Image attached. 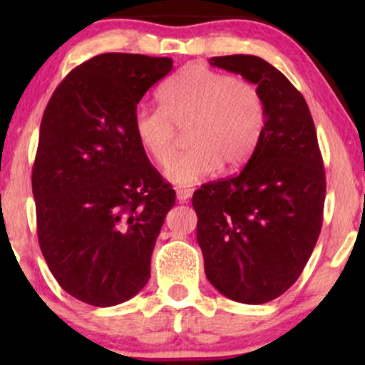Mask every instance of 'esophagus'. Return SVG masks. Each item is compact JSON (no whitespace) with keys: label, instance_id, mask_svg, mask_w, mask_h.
I'll list each match as a JSON object with an SVG mask.
<instances>
[{"label":"esophagus","instance_id":"esophagus-1","mask_svg":"<svg viewBox=\"0 0 365 365\" xmlns=\"http://www.w3.org/2000/svg\"><path fill=\"white\" fill-rule=\"evenodd\" d=\"M192 196V191L191 189H178L176 191V197L179 202H187L189 199Z\"/></svg>","mask_w":365,"mask_h":365}]
</instances>
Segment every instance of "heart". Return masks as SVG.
<instances>
[{"mask_svg": "<svg viewBox=\"0 0 365 365\" xmlns=\"http://www.w3.org/2000/svg\"><path fill=\"white\" fill-rule=\"evenodd\" d=\"M161 106H139L133 133L153 161L164 164L176 148V128L191 144L164 169L168 181L189 186L219 168H241L264 129V101L251 81L191 64L159 89Z\"/></svg>", "mask_w": 365, "mask_h": 365, "instance_id": "b5f03b06", "label": "heart"}]
</instances>
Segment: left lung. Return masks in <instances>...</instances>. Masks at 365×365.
<instances>
[{
  "instance_id": "left-lung-1",
  "label": "left lung",
  "mask_w": 365,
  "mask_h": 365,
  "mask_svg": "<svg viewBox=\"0 0 365 365\" xmlns=\"http://www.w3.org/2000/svg\"><path fill=\"white\" fill-rule=\"evenodd\" d=\"M209 64L256 84L264 129L237 176L194 192L204 271L222 296L264 304L297 281L321 234L326 173L316 128L302 94L262 58L232 54Z\"/></svg>"
}]
</instances>
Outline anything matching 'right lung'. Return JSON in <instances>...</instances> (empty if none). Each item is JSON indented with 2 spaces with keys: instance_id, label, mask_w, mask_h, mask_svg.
<instances>
[{
  "instance_id": "obj_1",
  "label": "right lung",
  "mask_w": 365,
  "mask_h": 365,
  "mask_svg": "<svg viewBox=\"0 0 365 365\" xmlns=\"http://www.w3.org/2000/svg\"><path fill=\"white\" fill-rule=\"evenodd\" d=\"M171 69V58L99 54L44 109L31 179L39 247L59 286L91 306L128 301L151 277L176 192L134 138L133 116Z\"/></svg>"
}]
</instances>
